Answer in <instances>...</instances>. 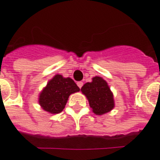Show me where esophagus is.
<instances>
[{"label": "esophagus", "mask_w": 160, "mask_h": 160, "mask_svg": "<svg viewBox=\"0 0 160 160\" xmlns=\"http://www.w3.org/2000/svg\"><path fill=\"white\" fill-rule=\"evenodd\" d=\"M77 85H78V87L80 88H82V86H83V82L82 81H79V82H77Z\"/></svg>", "instance_id": "esophagus-1"}]
</instances>
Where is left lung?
Returning <instances> with one entry per match:
<instances>
[{"instance_id": "left-lung-1", "label": "left lung", "mask_w": 160, "mask_h": 160, "mask_svg": "<svg viewBox=\"0 0 160 160\" xmlns=\"http://www.w3.org/2000/svg\"><path fill=\"white\" fill-rule=\"evenodd\" d=\"M80 91L87 97L92 111L96 115H103L114 108L113 93L103 78L93 77L91 82L84 84Z\"/></svg>"}]
</instances>
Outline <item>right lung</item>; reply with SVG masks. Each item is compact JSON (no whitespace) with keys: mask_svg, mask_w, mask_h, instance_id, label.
Segmentation results:
<instances>
[{"mask_svg":"<svg viewBox=\"0 0 160 160\" xmlns=\"http://www.w3.org/2000/svg\"><path fill=\"white\" fill-rule=\"evenodd\" d=\"M79 91L80 88L71 78L56 74L41 90L38 102L41 108L48 113H60L65 108L69 96Z\"/></svg>","mask_w":160,"mask_h":160,"instance_id":"add662e5","label":"right lung"}]
</instances>
